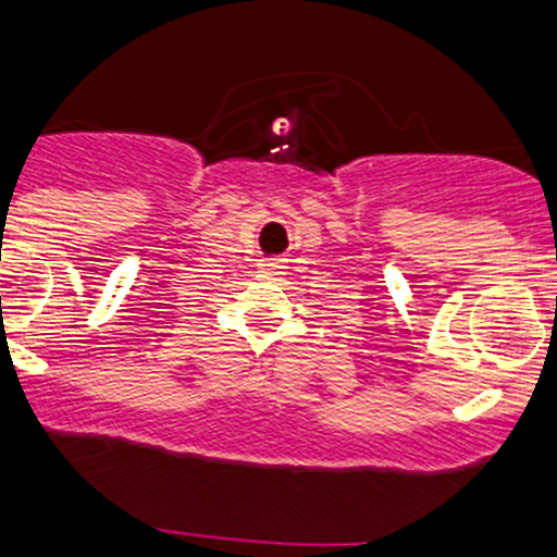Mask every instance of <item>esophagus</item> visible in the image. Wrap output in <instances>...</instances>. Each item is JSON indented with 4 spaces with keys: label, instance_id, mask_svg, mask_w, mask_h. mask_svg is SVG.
<instances>
[{
    "label": "esophagus",
    "instance_id": "obj_1",
    "mask_svg": "<svg viewBox=\"0 0 557 557\" xmlns=\"http://www.w3.org/2000/svg\"><path fill=\"white\" fill-rule=\"evenodd\" d=\"M260 268H263L265 273H276L278 268H284V265H281V260H263V263H260Z\"/></svg>",
    "mask_w": 557,
    "mask_h": 557
}]
</instances>
